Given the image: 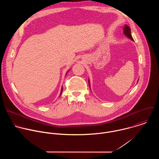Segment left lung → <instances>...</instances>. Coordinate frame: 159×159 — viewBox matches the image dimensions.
<instances>
[{
    "mask_svg": "<svg viewBox=\"0 0 159 159\" xmlns=\"http://www.w3.org/2000/svg\"><path fill=\"white\" fill-rule=\"evenodd\" d=\"M123 33L129 39H131L132 41H134L133 38H132V36L131 34V30L129 28V27L127 25H125V27L123 28ZM138 82H139V80H138ZM89 87H90V81L89 80Z\"/></svg>",
    "mask_w": 159,
    "mask_h": 159,
    "instance_id": "obj_1",
    "label": "left lung"
}]
</instances>
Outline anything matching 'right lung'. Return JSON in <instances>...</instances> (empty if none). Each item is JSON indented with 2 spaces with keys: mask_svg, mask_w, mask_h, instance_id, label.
Instances as JSON below:
<instances>
[{
  "mask_svg": "<svg viewBox=\"0 0 159 159\" xmlns=\"http://www.w3.org/2000/svg\"><path fill=\"white\" fill-rule=\"evenodd\" d=\"M68 72H69V71H68V72H66V74H67V73H68ZM62 90H63V88H62V87H61V93H60V96H61V93H62Z\"/></svg>",
  "mask_w": 159,
  "mask_h": 159,
  "instance_id": "obj_1",
  "label": "right lung"
}]
</instances>
